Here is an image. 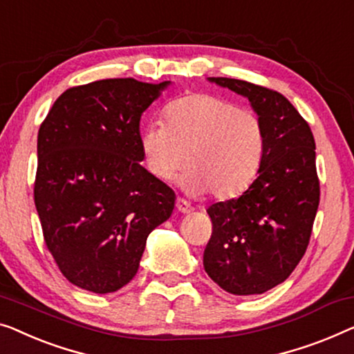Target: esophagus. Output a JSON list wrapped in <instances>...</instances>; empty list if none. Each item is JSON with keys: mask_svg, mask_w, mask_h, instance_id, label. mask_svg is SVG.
<instances>
[{"mask_svg": "<svg viewBox=\"0 0 354 354\" xmlns=\"http://www.w3.org/2000/svg\"><path fill=\"white\" fill-rule=\"evenodd\" d=\"M176 207H177V211L182 212V214H189L193 211V207L189 206V203L185 201V199H182V198L176 199Z\"/></svg>", "mask_w": 354, "mask_h": 354, "instance_id": "34e87169", "label": "esophagus"}]
</instances>
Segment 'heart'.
I'll use <instances>...</instances> for the list:
<instances>
[{
  "mask_svg": "<svg viewBox=\"0 0 354 354\" xmlns=\"http://www.w3.org/2000/svg\"><path fill=\"white\" fill-rule=\"evenodd\" d=\"M166 124H150L140 136L147 171L167 182L187 161L182 187L232 199L250 187L262 166L265 132L252 111L212 94H189L171 102Z\"/></svg>",
  "mask_w": 354,
  "mask_h": 354,
  "instance_id": "b5f03b06",
  "label": "heart"
}]
</instances>
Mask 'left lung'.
I'll use <instances>...</instances> for the list:
<instances>
[{"label": "left lung", "mask_w": 354, "mask_h": 354, "mask_svg": "<svg viewBox=\"0 0 354 354\" xmlns=\"http://www.w3.org/2000/svg\"><path fill=\"white\" fill-rule=\"evenodd\" d=\"M249 100L265 132L257 178L238 198L207 207L212 236L204 270L233 295H255L286 281L304 257L319 206L311 129L279 92L232 78H207Z\"/></svg>", "instance_id": "8db88e82"}]
</instances>
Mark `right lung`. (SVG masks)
Returning <instances> with one entry per match:
<instances>
[{
  "label": "right lung",
  "mask_w": 354,
  "mask_h": 354,
  "mask_svg": "<svg viewBox=\"0 0 354 354\" xmlns=\"http://www.w3.org/2000/svg\"><path fill=\"white\" fill-rule=\"evenodd\" d=\"M171 81L100 80L66 89L38 132L35 206L71 284L109 294L139 270L176 193L140 165V118Z\"/></svg>",
  "instance_id": "1"
}]
</instances>
